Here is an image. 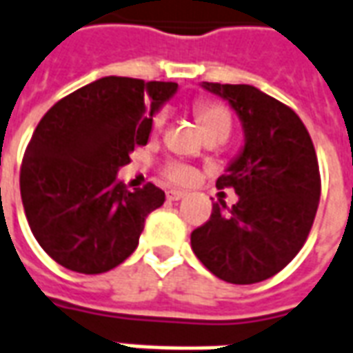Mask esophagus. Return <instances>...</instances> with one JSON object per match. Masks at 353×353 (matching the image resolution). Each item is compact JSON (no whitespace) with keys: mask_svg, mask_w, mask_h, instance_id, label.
Returning <instances> with one entry per match:
<instances>
[{"mask_svg":"<svg viewBox=\"0 0 353 353\" xmlns=\"http://www.w3.org/2000/svg\"><path fill=\"white\" fill-rule=\"evenodd\" d=\"M187 196V192L185 190H177V189H172L166 192V198H168L170 202H177V200H181V198Z\"/></svg>","mask_w":353,"mask_h":353,"instance_id":"34e87169","label":"esophagus"}]
</instances>
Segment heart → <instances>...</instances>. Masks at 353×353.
<instances>
[{
  "mask_svg": "<svg viewBox=\"0 0 353 353\" xmlns=\"http://www.w3.org/2000/svg\"><path fill=\"white\" fill-rule=\"evenodd\" d=\"M194 114H196L200 127H202L203 134L208 132H230L232 127V117L230 112L224 108L223 104L219 103H198L194 106ZM166 121V114L161 112L157 114L153 119V129H161ZM166 177L176 181V183H187L192 179V170L189 166L179 163H172L166 166Z\"/></svg>",
  "mask_w": 353,
  "mask_h": 353,
  "instance_id": "1",
  "label": "heart"
}]
</instances>
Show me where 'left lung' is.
Listing matches in <instances>:
<instances>
[{"instance_id":"1","label":"left lung","mask_w":353,"mask_h":353,"mask_svg":"<svg viewBox=\"0 0 353 353\" xmlns=\"http://www.w3.org/2000/svg\"><path fill=\"white\" fill-rule=\"evenodd\" d=\"M239 117L243 145L216 187L237 202L213 203L190 234L200 262L232 284H254L286 268L307 241L320 202L318 159L296 112L249 83H200Z\"/></svg>"}]
</instances>
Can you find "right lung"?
<instances>
[{"mask_svg": "<svg viewBox=\"0 0 353 353\" xmlns=\"http://www.w3.org/2000/svg\"><path fill=\"white\" fill-rule=\"evenodd\" d=\"M177 83L104 77L57 101L39 121L20 170L28 223L44 252L67 270H114L138 247L143 221L164 203L153 183L117 179Z\"/></svg>", "mask_w": 353, "mask_h": 353, "instance_id": "1", "label": "right lung"}]
</instances>
